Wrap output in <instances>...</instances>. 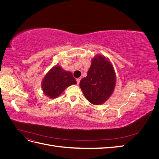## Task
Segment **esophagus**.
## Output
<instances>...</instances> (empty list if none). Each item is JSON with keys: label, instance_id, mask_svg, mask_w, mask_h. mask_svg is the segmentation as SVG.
<instances>
[{"label": "esophagus", "instance_id": "34e87169", "mask_svg": "<svg viewBox=\"0 0 159 159\" xmlns=\"http://www.w3.org/2000/svg\"><path fill=\"white\" fill-rule=\"evenodd\" d=\"M76 81H77V84L79 85V84H80V78L76 79Z\"/></svg>", "mask_w": 159, "mask_h": 159}]
</instances>
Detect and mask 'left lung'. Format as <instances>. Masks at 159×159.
I'll return each instance as SVG.
<instances>
[{
    "label": "left lung",
    "instance_id": "obj_1",
    "mask_svg": "<svg viewBox=\"0 0 159 159\" xmlns=\"http://www.w3.org/2000/svg\"><path fill=\"white\" fill-rule=\"evenodd\" d=\"M116 75L109 59L96 55L91 60L88 75L80 81V87L88 102L93 105H102L112 95Z\"/></svg>",
    "mask_w": 159,
    "mask_h": 159
}]
</instances>
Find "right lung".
Masks as SVG:
<instances>
[{"mask_svg": "<svg viewBox=\"0 0 159 159\" xmlns=\"http://www.w3.org/2000/svg\"><path fill=\"white\" fill-rule=\"evenodd\" d=\"M77 81L70 71L64 70L60 66H56L48 72L42 82L44 93L50 99L58 97L70 85Z\"/></svg>", "mask_w": 159, "mask_h": 159, "instance_id": "obj_1", "label": "right lung"}]
</instances>
